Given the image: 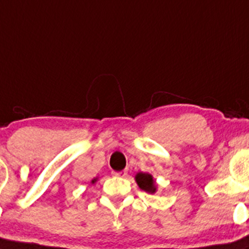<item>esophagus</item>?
I'll return each instance as SVG.
<instances>
[{"mask_svg": "<svg viewBox=\"0 0 249 249\" xmlns=\"http://www.w3.org/2000/svg\"><path fill=\"white\" fill-rule=\"evenodd\" d=\"M111 174H113L114 177L124 178V177H126V176H127V171H126V169H123V171H120V172L113 171V172H111Z\"/></svg>", "mask_w": 249, "mask_h": 249, "instance_id": "obj_1", "label": "esophagus"}]
</instances>
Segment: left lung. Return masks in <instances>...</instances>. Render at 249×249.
Returning a JSON list of instances; mask_svg holds the SVG:
<instances>
[{
    "label": "left lung",
    "instance_id": "8db88e82",
    "mask_svg": "<svg viewBox=\"0 0 249 249\" xmlns=\"http://www.w3.org/2000/svg\"><path fill=\"white\" fill-rule=\"evenodd\" d=\"M135 180L138 183L139 188L145 190L146 193L150 194H155L157 192V184L156 180L153 179L152 174L150 173H143V172H139L135 176Z\"/></svg>",
    "mask_w": 249,
    "mask_h": 249
}]
</instances>
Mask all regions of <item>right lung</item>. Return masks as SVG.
<instances>
[{"label":"right lung","mask_w":249,"mask_h":249,"mask_svg":"<svg viewBox=\"0 0 249 249\" xmlns=\"http://www.w3.org/2000/svg\"><path fill=\"white\" fill-rule=\"evenodd\" d=\"M97 180H98V178H93V179L92 180H90V184H94V183H96L97 182Z\"/></svg>","instance_id":"obj_1"}]
</instances>
